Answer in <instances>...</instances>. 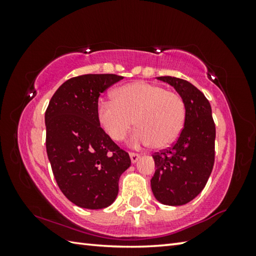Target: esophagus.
<instances>
[{
  "label": "esophagus",
  "instance_id": "34e87169",
  "mask_svg": "<svg viewBox=\"0 0 256 256\" xmlns=\"http://www.w3.org/2000/svg\"><path fill=\"white\" fill-rule=\"evenodd\" d=\"M130 158H131V162H132V164H136V162H138V160L140 159V154L131 152V154H130Z\"/></svg>",
  "mask_w": 256,
  "mask_h": 256
}]
</instances>
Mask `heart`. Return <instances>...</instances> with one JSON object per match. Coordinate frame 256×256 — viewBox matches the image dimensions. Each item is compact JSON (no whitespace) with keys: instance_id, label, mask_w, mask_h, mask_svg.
<instances>
[{"instance_id":"obj_1","label":"heart","mask_w":256,"mask_h":256,"mask_svg":"<svg viewBox=\"0 0 256 256\" xmlns=\"http://www.w3.org/2000/svg\"><path fill=\"white\" fill-rule=\"evenodd\" d=\"M97 118L114 141L126 136L136 122V131L130 140L133 146L164 149L174 144L184 128L186 106L175 92L144 81L124 84L114 99H99Z\"/></svg>"}]
</instances>
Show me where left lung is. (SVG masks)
Instances as JSON below:
<instances>
[{
  "mask_svg": "<svg viewBox=\"0 0 256 256\" xmlns=\"http://www.w3.org/2000/svg\"><path fill=\"white\" fill-rule=\"evenodd\" d=\"M174 86L186 106V120L172 146L154 152L151 178L154 198L166 206H183L204 188L214 164L216 126L210 102L196 86L175 76H158Z\"/></svg>",
  "mask_w": 256,
  "mask_h": 256,
  "instance_id": "1",
  "label": "left lung"
}]
</instances>
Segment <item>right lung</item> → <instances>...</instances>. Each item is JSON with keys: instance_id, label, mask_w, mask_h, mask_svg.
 <instances>
[{"instance_id": "1", "label": "right lung", "mask_w": 256, "mask_h": 256, "mask_svg": "<svg viewBox=\"0 0 256 256\" xmlns=\"http://www.w3.org/2000/svg\"><path fill=\"white\" fill-rule=\"evenodd\" d=\"M123 76L71 78L53 94L45 112L46 151L60 190L76 206L104 209L115 201L131 159L100 128V94Z\"/></svg>"}]
</instances>
